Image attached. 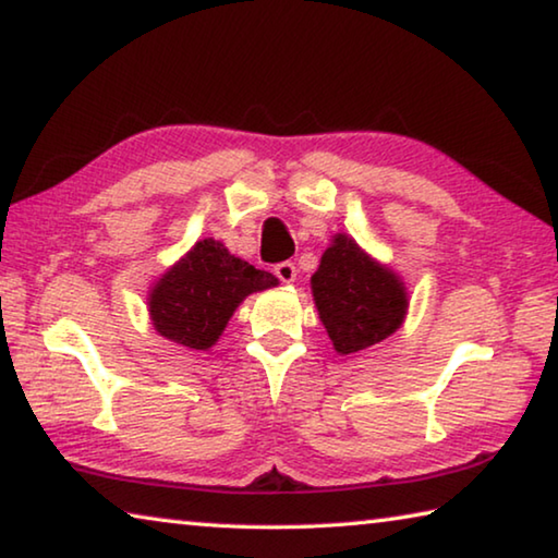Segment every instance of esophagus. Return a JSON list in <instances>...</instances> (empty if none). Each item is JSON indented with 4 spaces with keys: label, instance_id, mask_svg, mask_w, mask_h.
<instances>
[{
    "label": "esophagus",
    "instance_id": "1",
    "mask_svg": "<svg viewBox=\"0 0 558 558\" xmlns=\"http://www.w3.org/2000/svg\"><path fill=\"white\" fill-rule=\"evenodd\" d=\"M272 272H276L280 282H295V278H298V268H295V263H290V260H282V263H278V266L272 268Z\"/></svg>",
    "mask_w": 558,
    "mask_h": 558
}]
</instances>
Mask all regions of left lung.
Masks as SVG:
<instances>
[{"label": "left lung", "instance_id": "left-lung-1", "mask_svg": "<svg viewBox=\"0 0 558 558\" xmlns=\"http://www.w3.org/2000/svg\"><path fill=\"white\" fill-rule=\"evenodd\" d=\"M319 319L339 354H354L379 344L401 327L409 295L401 278L337 233L313 276Z\"/></svg>", "mask_w": 558, "mask_h": 558}]
</instances>
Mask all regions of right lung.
<instances>
[{
    "instance_id": "right-lung-1",
    "label": "right lung",
    "mask_w": 558,
    "mask_h": 558,
    "mask_svg": "<svg viewBox=\"0 0 558 558\" xmlns=\"http://www.w3.org/2000/svg\"><path fill=\"white\" fill-rule=\"evenodd\" d=\"M276 286V276L231 256L221 241L204 239L149 290V317L169 342L209 349L251 292Z\"/></svg>"
}]
</instances>
